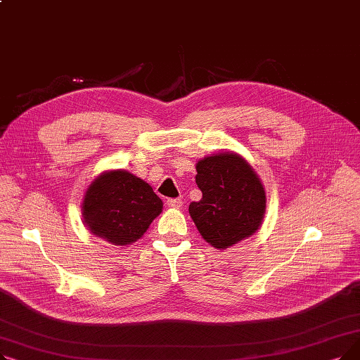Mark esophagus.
Instances as JSON below:
<instances>
[{
  "label": "esophagus",
  "mask_w": 360,
  "mask_h": 360,
  "mask_svg": "<svg viewBox=\"0 0 360 360\" xmlns=\"http://www.w3.org/2000/svg\"><path fill=\"white\" fill-rule=\"evenodd\" d=\"M182 204L184 202L181 198H169L167 200V207H170V209H181Z\"/></svg>",
  "instance_id": "1"
}]
</instances>
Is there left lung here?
Listing matches in <instances>:
<instances>
[{
	"label": "left lung",
	"mask_w": 360,
	"mask_h": 360,
	"mask_svg": "<svg viewBox=\"0 0 360 360\" xmlns=\"http://www.w3.org/2000/svg\"><path fill=\"white\" fill-rule=\"evenodd\" d=\"M195 182L202 193L190 204L198 232L216 250L252 236L262 224L267 197L252 166L232 150L200 159Z\"/></svg>",
	"instance_id": "left-lung-1"
}]
</instances>
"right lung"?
<instances>
[{
    "label": "right lung",
    "instance_id": "right-lung-1",
    "mask_svg": "<svg viewBox=\"0 0 360 360\" xmlns=\"http://www.w3.org/2000/svg\"><path fill=\"white\" fill-rule=\"evenodd\" d=\"M163 209L146 181L125 169L105 170L87 186L82 202L86 228L115 247L140 239Z\"/></svg>",
    "mask_w": 360,
    "mask_h": 360
}]
</instances>
